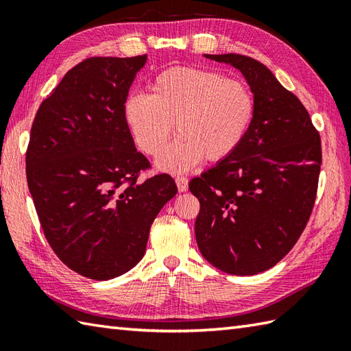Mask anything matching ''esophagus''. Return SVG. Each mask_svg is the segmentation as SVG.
Segmentation results:
<instances>
[{"instance_id":"esophagus-1","label":"esophagus","mask_w":351,"mask_h":351,"mask_svg":"<svg viewBox=\"0 0 351 351\" xmlns=\"http://www.w3.org/2000/svg\"><path fill=\"white\" fill-rule=\"evenodd\" d=\"M175 181H176V185H178V190H180V191H187L189 190V180L185 176H176Z\"/></svg>"}]
</instances>
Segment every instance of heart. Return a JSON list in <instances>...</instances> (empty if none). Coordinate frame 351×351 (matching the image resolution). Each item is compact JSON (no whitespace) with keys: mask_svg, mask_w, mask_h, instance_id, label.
<instances>
[{"mask_svg":"<svg viewBox=\"0 0 351 351\" xmlns=\"http://www.w3.org/2000/svg\"><path fill=\"white\" fill-rule=\"evenodd\" d=\"M152 93H134L123 104L125 122L140 151L156 156L173 132L180 134L158 160L171 173L189 171L204 158L221 161L247 136L255 117L250 87L220 72L176 66L160 72Z\"/></svg>","mask_w":351,"mask_h":351,"instance_id":"1","label":"heart"}]
</instances>
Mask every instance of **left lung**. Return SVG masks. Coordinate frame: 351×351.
<instances>
[{
  "label": "left lung",
  "instance_id": "obj_1",
  "mask_svg": "<svg viewBox=\"0 0 351 351\" xmlns=\"http://www.w3.org/2000/svg\"><path fill=\"white\" fill-rule=\"evenodd\" d=\"M205 57L240 71L256 108L240 147L189 184L200 202L196 241L219 270L258 274L278 264L308 225L322 138L300 99L267 66L240 54Z\"/></svg>",
  "mask_w": 351,
  "mask_h": 351
}]
</instances>
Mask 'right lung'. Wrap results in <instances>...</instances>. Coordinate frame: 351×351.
Returning <instances> with one entry per match:
<instances>
[{
	"label": "right lung",
	"mask_w": 351,
	"mask_h": 351,
	"mask_svg": "<svg viewBox=\"0 0 351 351\" xmlns=\"http://www.w3.org/2000/svg\"><path fill=\"white\" fill-rule=\"evenodd\" d=\"M137 57H90L66 73L37 110L27 147V182L51 249L71 270L95 280L130 271L149 230L178 189L134 145L123 104Z\"/></svg>",
	"instance_id": "1"
}]
</instances>
